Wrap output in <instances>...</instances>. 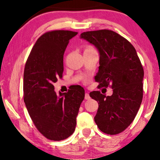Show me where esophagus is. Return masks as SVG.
I'll return each instance as SVG.
<instances>
[{"mask_svg":"<svg viewBox=\"0 0 160 160\" xmlns=\"http://www.w3.org/2000/svg\"><path fill=\"white\" fill-rule=\"evenodd\" d=\"M84 98L86 99V100H89V99H90V95H89V93H85Z\"/></svg>","mask_w":160,"mask_h":160,"instance_id":"esophagus-1","label":"esophagus"}]
</instances>
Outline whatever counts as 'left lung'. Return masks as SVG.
<instances>
[{
  "mask_svg": "<svg viewBox=\"0 0 160 160\" xmlns=\"http://www.w3.org/2000/svg\"><path fill=\"white\" fill-rule=\"evenodd\" d=\"M81 38L94 45L100 53L95 76L98 88L110 87L113 90L111 96L100 91L90 93L98 103L95 123L105 134L121 133L134 121L142 100L144 70L140 60L133 45L113 31L83 32Z\"/></svg>",
  "mask_w": 160,
  "mask_h": 160,
  "instance_id": "1",
  "label": "left lung"
}]
</instances>
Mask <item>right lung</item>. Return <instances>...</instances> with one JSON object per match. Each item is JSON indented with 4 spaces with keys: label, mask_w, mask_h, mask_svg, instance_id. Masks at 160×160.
Returning <instances> with one entry per match:
<instances>
[{
    "label": "right lung",
    "mask_w": 160,
    "mask_h": 160,
    "mask_svg": "<svg viewBox=\"0 0 160 160\" xmlns=\"http://www.w3.org/2000/svg\"><path fill=\"white\" fill-rule=\"evenodd\" d=\"M77 34L65 30L45 32L33 46L25 65V104L37 130L51 140H63L73 133L84 98L82 87L76 86L59 95L53 87L57 78H62L66 48Z\"/></svg>",
    "instance_id": "obj_1"
}]
</instances>
